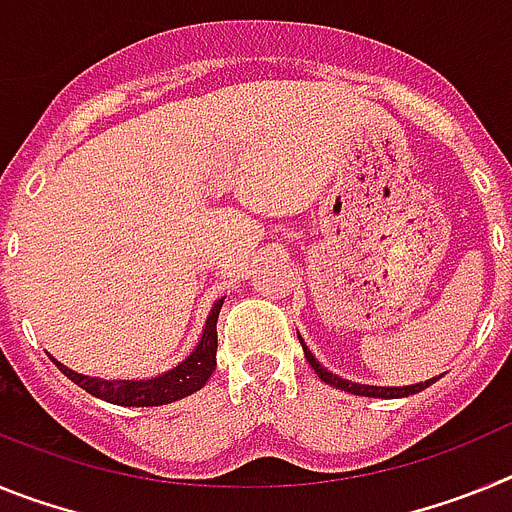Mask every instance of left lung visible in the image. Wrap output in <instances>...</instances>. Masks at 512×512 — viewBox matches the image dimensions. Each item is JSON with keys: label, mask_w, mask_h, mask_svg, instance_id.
<instances>
[{"label": "left lung", "mask_w": 512, "mask_h": 512, "mask_svg": "<svg viewBox=\"0 0 512 512\" xmlns=\"http://www.w3.org/2000/svg\"><path fill=\"white\" fill-rule=\"evenodd\" d=\"M297 338H300L302 351H305V359L310 361V366H312V369H315V374H318V377L323 379L325 384H330V387H336V390H343V392H351V395H359V397H382V400H397V397L418 395V392H423L425 387H431V384L438 379V377L425 379V382L408 384V387H377V384H359V382H351V379H343V377H338V374L328 372V369H325V366L320 364V361L310 354V348L305 346V341H302L300 333H297Z\"/></svg>", "instance_id": "left-lung-1"}]
</instances>
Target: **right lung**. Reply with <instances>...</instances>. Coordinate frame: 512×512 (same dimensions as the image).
<instances>
[{
  "instance_id": "add662e5",
  "label": "right lung",
  "mask_w": 512,
  "mask_h": 512,
  "mask_svg": "<svg viewBox=\"0 0 512 512\" xmlns=\"http://www.w3.org/2000/svg\"><path fill=\"white\" fill-rule=\"evenodd\" d=\"M225 297L212 305L210 315L205 320V328H202L200 343L192 348V354L184 361L169 369V372L158 374L151 379H102V377H87V374H79L74 369H69L66 364L56 361V366L61 369L66 377L74 384H79L81 390H87L89 395L99 397L104 402H112V405H122V408H158V405H169V402L182 400L189 397L192 392L202 390L207 379L215 372V354H217V315H220V307H223Z\"/></svg>"
}]
</instances>
